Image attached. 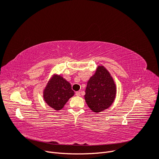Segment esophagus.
<instances>
[{
  "instance_id": "esophagus-1",
  "label": "esophagus",
  "mask_w": 159,
  "mask_h": 159,
  "mask_svg": "<svg viewBox=\"0 0 159 159\" xmlns=\"http://www.w3.org/2000/svg\"><path fill=\"white\" fill-rule=\"evenodd\" d=\"M75 95L76 96H80V91H76V92H75Z\"/></svg>"
}]
</instances>
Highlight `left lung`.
<instances>
[{"instance_id": "obj_1", "label": "left lung", "mask_w": 159, "mask_h": 159, "mask_svg": "<svg viewBox=\"0 0 159 159\" xmlns=\"http://www.w3.org/2000/svg\"><path fill=\"white\" fill-rule=\"evenodd\" d=\"M85 92V102L95 113L103 111L112 105L116 97V85L103 66H98L88 80Z\"/></svg>"}]
</instances>
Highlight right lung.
I'll return each mask as SVG.
<instances>
[{"label": "right lung", "mask_w": 159, "mask_h": 159, "mask_svg": "<svg viewBox=\"0 0 159 159\" xmlns=\"http://www.w3.org/2000/svg\"><path fill=\"white\" fill-rule=\"evenodd\" d=\"M74 95L71 84L60 75L54 74L47 83L43 98L47 105L59 111L64 107L67 102Z\"/></svg>", "instance_id": "add662e5"}]
</instances>
